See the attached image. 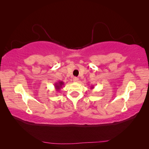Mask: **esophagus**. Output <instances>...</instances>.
<instances>
[{"label": "esophagus", "instance_id": "obj_1", "mask_svg": "<svg viewBox=\"0 0 149 149\" xmlns=\"http://www.w3.org/2000/svg\"><path fill=\"white\" fill-rule=\"evenodd\" d=\"M73 80L74 82H77L79 80V79H78V78H76V77H74L73 79Z\"/></svg>", "mask_w": 149, "mask_h": 149}]
</instances>
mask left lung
Wrapping results in <instances>:
<instances>
[{
  "label": "left lung",
  "mask_w": 149,
  "mask_h": 149,
  "mask_svg": "<svg viewBox=\"0 0 149 149\" xmlns=\"http://www.w3.org/2000/svg\"><path fill=\"white\" fill-rule=\"evenodd\" d=\"M94 88V86H91V89H93Z\"/></svg>",
  "instance_id": "1"
}]
</instances>
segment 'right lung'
Listing matches in <instances>:
<instances>
[{
  "instance_id": "obj_1",
  "label": "right lung",
  "mask_w": 149,
  "mask_h": 149,
  "mask_svg": "<svg viewBox=\"0 0 149 149\" xmlns=\"http://www.w3.org/2000/svg\"><path fill=\"white\" fill-rule=\"evenodd\" d=\"M63 85H64V82H63L62 81H60L56 82L55 84V88L56 89V91H59Z\"/></svg>"
}]
</instances>
